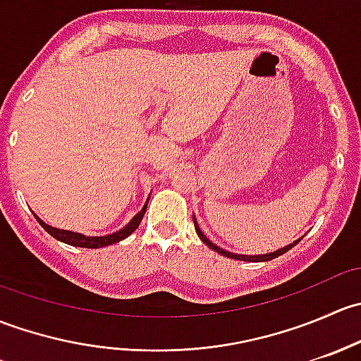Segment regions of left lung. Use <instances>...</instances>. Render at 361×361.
Instances as JSON below:
<instances>
[{"mask_svg":"<svg viewBox=\"0 0 361 361\" xmlns=\"http://www.w3.org/2000/svg\"><path fill=\"white\" fill-rule=\"evenodd\" d=\"M194 225H195V232H197V235H199V238H201V241L207 246V248L214 250V251H216V253L224 255V257L234 258V260H245V262H269V260H272V258H278V257H281L283 253H286V251L292 250L295 245H298V241H300V239H302V238L297 239V241H293V243H290V245H286L285 248H279V250H276V251H271V253H264V255H238V253H231V251L220 248V246H216V245H214V243H211L209 239H207L206 235H204V232L201 231V227H199V225H197V220H195V214H194Z\"/></svg>","mask_w":361,"mask_h":361,"instance_id":"left-lung-1","label":"left lung"}]
</instances>
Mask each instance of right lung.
Wrapping results in <instances>:
<instances>
[{"mask_svg": "<svg viewBox=\"0 0 361 361\" xmlns=\"http://www.w3.org/2000/svg\"><path fill=\"white\" fill-rule=\"evenodd\" d=\"M148 201H150V199H147V202H145V206L141 207L140 213L134 214L133 220H130L126 227H122L120 231L113 232V234H106V235H85V234H80V232L56 228V227H52V225L45 224V221H43L36 213H32V214H35V218L38 220V224L42 225V227L45 228L50 235H52V238H56L57 241L66 243V245H69V246H78V248H104V246L115 245V243L129 238V235L133 234L137 227H140L141 220H143L145 213H147Z\"/></svg>", "mask_w": 361, "mask_h": 361, "instance_id": "1", "label": "right lung"}]
</instances>
